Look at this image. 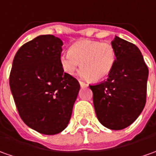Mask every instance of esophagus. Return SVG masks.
Here are the masks:
<instances>
[{
    "label": "esophagus",
    "instance_id": "esophagus-1",
    "mask_svg": "<svg viewBox=\"0 0 156 156\" xmlns=\"http://www.w3.org/2000/svg\"><path fill=\"white\" fill-rule=\"evenodd\" d=\"M79 84H80V86L82 87V88H83V87H87V86H88V85H87V83L82 82V81H79Z\"/></svg>",
    "mask_w": 156,
    "mask_h": 156
}]
</instances>
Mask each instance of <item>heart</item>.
I'll return each mask as SVG.
<instances>
[{"instance_id":"obj_1","label":"heart","mask_w":156,"mask_h":156,"mask_svg":"<svg viewBox=\"0 0 156 156\" xmlns=\"http://www.w3.org/2000/svg\"><path fill=\"white\" fill-rule=\"evenodd\" d=\"M117 60V53L111 42L82 40L73 43L69 53L60 57L66 73L73 74L81 64V76L93 82L103 80L111 73Z\"/></svg>"}]
</instances>
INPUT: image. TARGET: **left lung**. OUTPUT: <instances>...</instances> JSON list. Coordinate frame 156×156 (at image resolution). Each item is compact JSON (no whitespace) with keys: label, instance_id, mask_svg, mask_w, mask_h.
Listing matches in <instances>:
<instances>
[{"label":"left lung","instance_id":"8db88e82","mask_svg":"<svg viewBox=\"0 0 156 156\" xmlns=\"http://www.w3.org/2000/svg\"><path fill=\"white\" fill-rule=\"evenodd\" d=\"M117 60L108 78L90 85L96 117L105 127L122 130L140 115L146 103L149 69L135 44L115 37Z\"/></svg>","mask_w":156,"mask_h":156}]
</instances>
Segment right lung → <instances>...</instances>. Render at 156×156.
I'll return each mask as SVG.
<instances>
[{"label":"right lung","instance_id":"right-lung-1","mask_svg":"<svg viewBox=\"0 0 156 156\" xmlns=\"http://www.w3.org/2000/svg\"><path fill=\"white\" fill-rule=\"evenodd\" d=\"M63 42L42 35L25 43L12 61L9 84L22 120L45 135L60 133L69 123L80 84L60 65Z\"/></svg>","mask_w":156,"mask_h":156}]
</instances>
